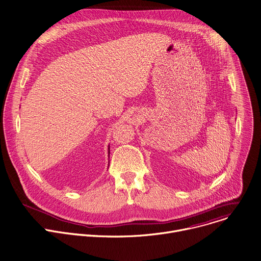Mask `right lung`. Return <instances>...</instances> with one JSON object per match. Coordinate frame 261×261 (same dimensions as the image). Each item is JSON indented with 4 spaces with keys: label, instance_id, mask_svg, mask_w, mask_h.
Wrapping results in <instances>:
<instances>
[{
    "label": "right lung",
    "instance_id": "add662e5",
    "mask_svg": "<svg viewBox=\"0 0 261 261\" xmlns=\"http://www.w3.org/2000/svg\"><path fill=\"white\" fill-rule=\"evenodd\" d=\"M109 149H110V147H109ZM109 152H110V151H109Z\"/></svg>",
    "mask_w": 261,
    "mask_h": 261
}]
</instances>
